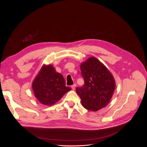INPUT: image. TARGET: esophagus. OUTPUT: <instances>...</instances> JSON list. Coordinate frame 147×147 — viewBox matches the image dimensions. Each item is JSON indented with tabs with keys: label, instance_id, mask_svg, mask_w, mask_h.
Returning a JSON list of instances; mask_svg holds the SVG:
<instances>
[{
	"label": "esophagus",
	"instance_id": "34e87169",
	"mask_svg": "<svg viewBox=\"0 0 147 147\" xmlns=\"http://www.w3.org/2000/svg\"><path fill=\"white\" fill-rule=\"evenodd\" d=\"M75 87H76V84H73V85L71 86V88H72L73 90H75Z\"/></svg>",
	"mask_w": 147,
	"mask_h": 147
}]
</instances>
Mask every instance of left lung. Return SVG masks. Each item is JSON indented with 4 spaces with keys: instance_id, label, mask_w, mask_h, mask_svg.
<instances>
[{
    "instance_id": "obj_1",
    "label": "left lung",
    "mask_w": 147,
    "mask_h": 147,
    "mask_svg": "<svg viewBox=\"0 0 147 147\" xmlns=\"http://www.w3.org/2000/svg\"><path fill=\"white\" fill-rule=\"evenodd\" d=\"M84 83L76 88L82 105L90 111H97L109 104L115 89L113 77L106 67L94 57L80 65Z\"/></svg>"
}]
</instances>
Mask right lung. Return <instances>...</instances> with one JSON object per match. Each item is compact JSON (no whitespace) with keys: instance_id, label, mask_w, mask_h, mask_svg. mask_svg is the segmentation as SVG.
Segmentation results:
<instances>
[{"instance_id":"right-lung-1","label":"right lung","mask_w":147,"mask_h":147,"mask_svg":"<svg viewBox=\"0 0 147 147\" xmlns=\"http://www.w3.org/2000/svg\"><path fill=\"white\" fill-rule=\"evenodd\" d=\"M35 96L43 105H51L71 90L65 86L63 75L51 65H43L32 83Z\"/></svg>"}]
</instances>
